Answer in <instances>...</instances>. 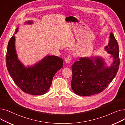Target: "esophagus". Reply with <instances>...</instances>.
I'll use <instances>...</instances> for the list:
<instances>
[{"mask_svg": "<svg viewBox=\"0 0 125 125\" xmlns=\"http://www.w3.org/2000/svg\"><path fill=\"white\" fill-rule=\"evenodd\" d=\"M65 61L66 62V63L69 64L71 61V57L70 56H68L67 57L65 58Z\"/></svg>", "mask_w": 125, "mask_h": 125, "instance_id": "1", "label": "esophagus"}]
</instances>
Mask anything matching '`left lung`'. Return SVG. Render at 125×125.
I'll use <instances>...</instances> for the list:
<instances>
[{
  "instance_id": "8db88e82",
  "label": "left lung",
  "mask_w": 125,
  "mask_h": 125,
  "mask_svg": "<svg viewBox=\"0 0 125 125\" xmlns=\"http://www.w3.org/2000/svg\"><path fill=\"white\" fill-rule=\"evenodd\" d=\"M104 50L110 55L109 66L101 56L81 57L72 66L71 88L75 94L82 96L100 93L106 88L115 76L120 64L119 48L113 33Z\"/></svg>"
}]
</instances>
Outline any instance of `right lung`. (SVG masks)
Here are the masks:
<instances>
[{
	"mask_svg": "<svg viewBox=\"0 0 125 125\" xmlns=\"http://www.w3.org/2000/svg\"><path fill=\"white\" fill-rule=\"evenodd\" d=\"M30 20L25 24H32ZM19 26L15 34L18 32ZM13 35L8 43L6 55V67L17 86L25 93L42 95L47 93L57 72L63 67V59L54 55H47L32 65H25L18 59Z\"/></svg>",
	"mask_w": 125,
	"mask_h": 125,
	"instance_id": "1",
	"label": "right lung"
}]
</instances>
